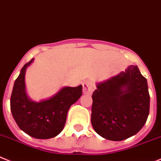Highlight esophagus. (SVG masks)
<instances>
[{
    "instance_id": "esophagus-1",
    "label": "esophagus",
    "mask_w": 161,
    "mask_h": 161,
    "mask_svg": "<svg viewBox=\"0 0 161 161\" xmlns=\"http://www.w3.org/2000/svg\"><path fill=\"white\" fill-rule=\"evenodd\" d=\"M94 88V82L91 80L86 81L83 83V93L85 94H91Z\"/></svg>"
}]
</instances>
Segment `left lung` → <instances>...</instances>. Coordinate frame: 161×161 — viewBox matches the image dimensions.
<instances>
[{
    "label": "left lung",
    "mask_w": 161,
    "mask_h": 161,
    "mask_svg": "<svg viewBox=\"0 0 161 161\" xmlns=\"http://www.w3.org/2000/svg\"><path fill=\"white\" fill-rule=\"evenodd\" d=\"M91 124L96 133L120 142L137 133L149 114L147 79L137 66L97 85L92 95Z\"/></svg>",
    "instance_id": "8db88e82"
}]
</instances>
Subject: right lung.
Instances as JSON below:
<instances>
[{"label": "right lung", "instance_id": "obj_1", "mask_svg": "<svg viewBox=\"0 0 161 161\" xmlns=\"http://www.w3.org/2000/svg\"><path fill=\"white\" fill-rule=\"evenodd\" d=\"M32 61L33 58L25 64L15 81L10 107L20 130L36 139H49L61 133L68 109L82 94V86H67L47 100L40 103L31 101L25 93V75L26 68Z\"/></svg>", "mask_w": 161, "mask_h": 161}]
</instances>
